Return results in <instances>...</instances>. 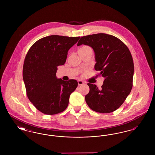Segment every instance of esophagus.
Masks as SVG:
<instances>
[{"mask_svg":"<svg viewBox=\"0 0 155 155\" xmlns=\"http://www.w3.org/2000/svg\"><path fill=\"white\" fill-rule=\"evenodd\" d=\"M78 85H83L84 84V82H83V81H81V80H78Z\"/></svg>","mask_w":155,"mask_h":155,"instance_id":"esophagus-1","label":"esophagus"}]
</instances>
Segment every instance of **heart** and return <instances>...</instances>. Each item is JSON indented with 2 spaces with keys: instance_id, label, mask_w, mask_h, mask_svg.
<instances>
[{
  "instance_id": "heart-1",
  "label": "heart",
  "mask_w": 155,
  "mask_h": 155,
  "mask_svg": "<svg viewBox=\"0 0 155 155\" xmlns=\"http://www.w3.org/2000/svg\"><path fill=\"white\" fill-rule=\"evenodd\" d=\"M91 48L88 46H87V45H84V46H82L81 48L78 49V51H82V50H86V49H90Z\"/></svg>"
}]
</instances>
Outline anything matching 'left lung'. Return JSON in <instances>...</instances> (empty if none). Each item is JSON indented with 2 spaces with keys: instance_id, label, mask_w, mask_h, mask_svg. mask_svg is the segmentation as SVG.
Listing matches in <instances>:
<instances>
[{
  "instance_id": "8db88e82",
  "label": "left lung",
  "mask_w": 155,
  "mask_h": 155,
  "mask_svg": "<svg viewBox=\"0 0 155 155\" xmlns=\"http://www.w3.org/2000/svg\"><path fill=\"white\" fill-rule=\"evenodd\" d=\"M82 44L93 48L96 61L95 69L104 78L101 89L88 84L89 92L85 97L86 102L96 112L116 110L133 88L134 66L131 52L117 37L103 33L81 37L77 46Z\"/></svg>"
}]
</instances>
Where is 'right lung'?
Here are the masks:
<instances>
[{"instance_id": "1", "label": "right lung", "mask_w": 155, "mask_h": 155, "mask_svg": "<svg viewBox=\"0 0 155 155\" xmlns=\"http://www.w3.org/2000/svg\"><path fill=\"white\" fill-rule=\"evenodd\" d=\"M80 37L51 35L31 46L22 69L23 80L30 102L37 109L48 115L66 110L71 94L78 86L75 80L58 79V66L66 61L67 52Z\"/></svg>"}]
</instances>
